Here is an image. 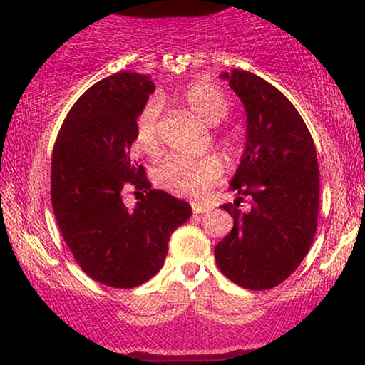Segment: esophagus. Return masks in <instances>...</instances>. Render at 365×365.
<instances>
[{
	"label": "esophagus",
	"instance_id": "obj_1",
	"mask_svg": "<svg viewBox=\"0 0 365 365\" xmlns=\"http://www.w3.org/2000/svg\"><path fill=\"white\" fill-rule=\"evenodd\" d=\"M192 211H194V215H202V212L209 211V206H206V204L192 202Z\"/></svg>",
	"mask_w": 365,
	"mask_h": 365
}]
</instances>
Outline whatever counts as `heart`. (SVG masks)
<instances>
[{
  "label": "heart",
  "instance_id": "obj_1",
  "mask_svg": "<svg viewBox=\"0 0 365 365\" xmlns=\"http://www.w3.org/2000/svg\"><path fill=\"white\" fill-rule=\"evenodd\" d=\"M178 101L209 125L223 121L230 111L226 96L207 82L190 83L178 96ZM158 113V104L148 103L135 121V148L148 156H154L159 150ZM221 161L212 154L202 158L173 156L154 170V182L173 195L200 197L221 178Z\"/></svg>",
  "mask_w": 365,
  "mask_h": 365
}]
</instances>
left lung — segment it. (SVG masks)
Instances as JSON below:
<instances>
[{"label": "left lung", "instance_id": "8db88e82", "mask_svg": "<svg viewBox=\"0 0 365 365\" xmlns=\"http://www.w3.org/2000/svg\"><path fill=\"white\" fill-rule=\"evenodd\" d=\"M228 81L245 108L247 139L223 204L233 228L215 247L220 271L247 290H269L290 276L311 244L319 211V166L307 125L287 98L257 75L232 70ZM247 196L251 209L242 213Z\"/></svg>", "mask_w": 365, "mask_h": 365}]
</instances>
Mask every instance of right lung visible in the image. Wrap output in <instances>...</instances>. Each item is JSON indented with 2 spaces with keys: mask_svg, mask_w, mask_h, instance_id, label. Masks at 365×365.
<instances>
[{
  "mask_svg": "<svg viewBox=\"0 0 365 365\" xmlns=\"http://www.w3.org/2000/svg\"><path fill=\"white\" fill-rule=\"evenodd\" d=\"M148 75L120 72L81 96L53 150L51 202L75 261L96 282L133 288L165 264L171 233L192 216L190 204L150 188L132 156L135 121L153 94ZM128 190L141 194L133 210Z\"/></svg>",
  "mask_w": 365,
  "mask_h": 365,
  "instance_id": "add662e5",
  "label": "right lung"
}]
</instances>
